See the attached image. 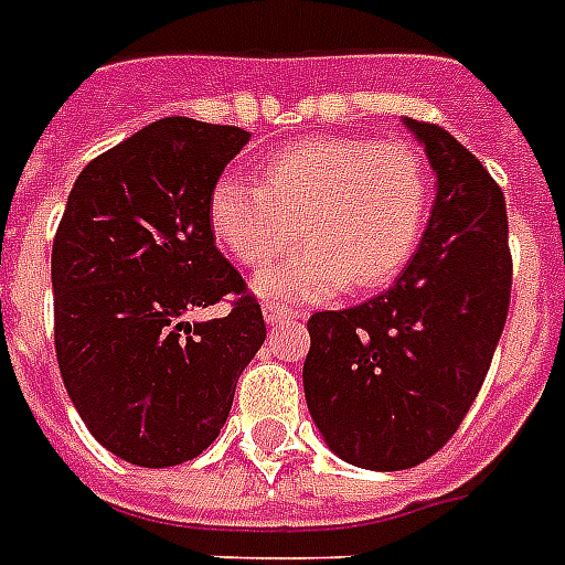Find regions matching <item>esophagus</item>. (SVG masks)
<instances>
[{"instance_id": "obj_1", "label": "esophagus", "mask_w": 565, "mask_h": 565, "mask_svg": "<svg viewBox=\"0 0 565 565\" xmlns=\"http://www.w3.org/2000/svg\"><path fill=\"white\" fill-rule=\"evenodd\" d=\"M264 317H266V326H284V322H290V319L299 317V310L296 308H284V305H266L264 308Z\"/></svg>"}]
</instances>
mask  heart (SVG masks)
<instances>
[{"instance_id":"obj_1","label":"heart","mask_w":565,"mask_h":565,"mask_svg":"<svg viewBox=\"0 0 565 565\" xmlns=\"http://www.w3.org/2000/svg\"><path fill=\"white\" fill-rule=\"evenodd\" d=\"M430 179L407 143L308 137L269 158L260 188L220 179L207 199L213 237L246 266L310 246L255 281L273 301L375 290L402 273L428 220Z\"/></svg>"}]
</instances>
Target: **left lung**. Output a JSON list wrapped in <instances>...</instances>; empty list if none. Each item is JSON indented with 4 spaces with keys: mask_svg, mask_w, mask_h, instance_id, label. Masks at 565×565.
I'll list each match as a JSON object with an SVG mask.
<instances>
[{
    "mask_svg": "<svg viewBox=\"0 0 565 565\" xmlns=\"http://www.w3.org/2000/svg\"><path fill=\"white\" fill-rule=\"evenodd\" d=\"M404 126L437 175L419 252L375 299L313 313L301 370L328 448L375 472L419 466L460 428L508 322L513 281L499 184L446 128Z\"/></svg>",
    "mask_w": 565,
    "mask_h": 565,
    "instance_id": "1",
    "label": "left lung"
}]
</instances>
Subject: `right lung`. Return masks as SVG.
Instances as JSON below:
<instances>
[{"label": "right lung", "instance_id": "1", "mask_svg": "<svg viewBox=\"0 0 565 565\" xmlns=\"http://www.w3.org/2000/svg\"><path fill=\"white\" fill-rule=\"evenodd\" d=\"M248 137L158 119L87 163L66 199L52 243L57 366L87 430L128 463L202 455L266 340L207 220L213 184ZM222 295L235 296L228 318L189 319Z\"/></svg>", "mask_w": 565, "mask_h": 565}]
</instances>
